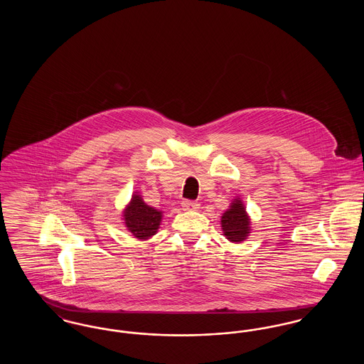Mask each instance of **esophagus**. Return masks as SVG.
<instances>
[{
	"mask_svg": "<svg viewBox=\"0 0 364 364\" xmlns=\"http://www.w3.org/2000/svg\"><path fill=\"white\" fill-rule=\"evenodd\" d=\"M181 205H183V208L187 211H193V210L199 208V203L193 202V200H184Z\"/></svg>",
	"mask_w": 364,
	"mask_h": 364,
	"instance_id": "34e87169",
	"label": "esophagus"
}]
</instances>
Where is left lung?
<instances>
[{
	"label": "left lung",
	"instance_id": "obj_1",
	"mask_svg": "<svg viewBox=\"0 0 364 364\" xmlns=\"http://www.w3.org/2000/svg\"><path fill=\"white\" fill-rule=\"evenodd\" d=\"M221 229L226 239L230 242L239 244L248 239L251 233V218L245 210L240 198H235L229 208L221 217Z\"/></svg>",
	"mask_w": 364,
	"mask_h": 364
}]
</instances>
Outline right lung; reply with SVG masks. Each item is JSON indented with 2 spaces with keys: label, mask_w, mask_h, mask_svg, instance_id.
<instances>
[{
  "label": "right lung",
  "mask_w": 364,
  "mask_h": 364,
  "mask_svg": "<svg viewBox=\"0 0 364 364\" xmlns=\"http://www.w3.org/2000/svg\"><path fill=\"white\" fill-rule=\"evenodd\" d=\"M162 210L144 203L141 195L134 192L129 203L122 210V221L127 230L139 240H149L156 235L161 221Z\"/></svg>",
  "instance_id": "obj_1"
}]
</instances>
